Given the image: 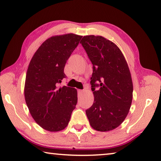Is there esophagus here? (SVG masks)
<instances>
[{"instance_id": "34e87169", "label": "esophagus", "mask_w": 161, "mask_h": 161, "mask_svg": "<svg viewBox=\"0 0 161 161\" xmlns=\"http://www.w3.org/2000/svg\"><path fill=\"white\" fill-rule=\"evenodd\" d=\"M84 93V91L83 90H78V93L79 95H82Z\"/></svg>"}]
</instances>
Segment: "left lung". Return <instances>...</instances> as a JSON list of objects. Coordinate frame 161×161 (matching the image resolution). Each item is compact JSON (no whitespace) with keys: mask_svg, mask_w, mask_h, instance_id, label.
<instances>
[{"mask_svg":"<svg viewBox=\"0 0 161 161\" xmlns=\"http://www.w3.org/2000/svg\"><path fill=\"white\" fill-rule=\"evenodd\" d=\"M80 43L93 69L94 102L86 111L89 123L101 132L114 130L124 121L132 103L133 86L127 61L116 45L103 36H83ZM96 86L99 88L96 90Z\"/></svg>","mask_w":161,"mask_h":161,"instance_id":"8db88e82","label":"left lung"}]
</instances>
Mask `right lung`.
<instances>
[{
    "instance_id": "obj_1",
    "label": "right lung",
    "mask_w": 161,
    "mask_h": 161,
    "mask_svg": "<svg viewBox=\"0 0 161 161\" xmlns=\"http://www.w3.org/2000/svg\"><path fill=\"white\" fill-rule=\"evenodd\" d=\"M82 36H53L45 41L29 63L24 96L29 112L42 128L50 132L65 129L78 101L77 90L58 87L64 68Z\"/></svg>"
}]
</instances>
